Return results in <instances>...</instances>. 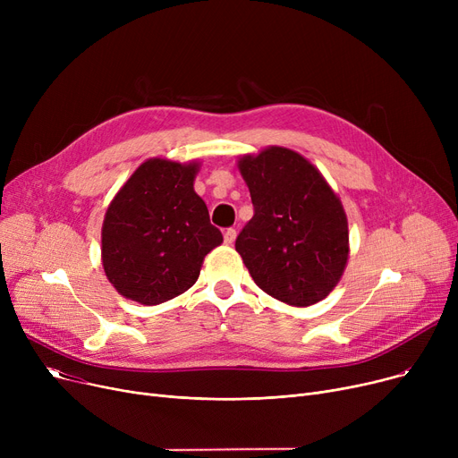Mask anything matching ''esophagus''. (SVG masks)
Returning a JSON list of instances; mask_svg holds the SVG:
<instances>
[{"label":"esophagus","instance_id":"esophagus-1","mask_svg":"<svg viewBox=\"0 0 458 458\" xmlns=\"http://www.w3.org/2000/svg\"><path fill=\"white\" fill-rule=\"evenodd\" d=\"M235 235H237V232H235L233 228H228V230L225 232V243H226V245H232V243L235 242Z\"/></svg>","mask_w":458,"mask_h":458}]
</instances>
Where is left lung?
Masks as SVG:
<instances>
[{
    "mask_svg": "<svg viewBox=\"0 0 458 458\" xmlns=\"http://www.w3.org/2000/svg\"><path fill=\"white\" fill-rule=\"evenodd\" d=\"M254 206L235 239L252 280L292 306L325 299L349 256L347 216L321 173L301 154L271 147L239 159Z\"/></svg>",
    "mask_w": 458,
    "mask_h": 458,
    "instance_id": "obj_1",
    "label": "left lung"
}]
</instances>
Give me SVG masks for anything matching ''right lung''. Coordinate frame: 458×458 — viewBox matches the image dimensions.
<instances>
[{
	"instance_id": "add662e5",
	"label": "right lung",
	"mask_w": 458,
	"mask_h": 458,
	"mask_svg": "<svg viewBox=\"0 0 458 458\" xmlns=\"http://www.w3.org/2000/svg\"><path fill=\"white\" fill-rule=\"evenodd\" d=\"M199 163L144 161L116 192L102 228L104 271L116 292L154 306L197 282L204 256L223 243L192 189Z\"/></svg>"
}]
</instances>
